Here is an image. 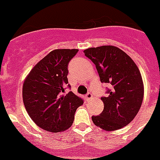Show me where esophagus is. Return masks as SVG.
<instances>
[{
    "label": "esophagus",
    "instance_id": "1",
    "mask_svg": "<svg viewBox=\"0 0 160 160\" xmlns=\"http://www.w3.org/2000/svg\"><path fill=\"white\" fill-rule=\"evenodd\" d=\"M86 100L88 101V100H91L92 98V93H87L86 95Z\"/></svg>",
    "mask_w": 160,
    "mask_h": 160
}]
</instances>
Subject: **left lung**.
Wrapping results in <instances>:
<instances>
[{
  "label": "left lung",
  "instance_id": "left-lung-1",
  "mask_svg": "<svg viewBox=\"0 0 160 160\" xmlns=\"http://www.w3.org/2000/svg\"><path fill=\"white\" fill-rule=\"evenodd\" d=\"M84 53L96 65L101 82L111 87L107 97L101 98L103 111L92 116V121L104 131L123 128L133 120L142 102L144 87L139 68L131 57L113 46L91 47Z\"/></svg>",
  "mask_w": 160,
  "mask_h": 160
}]
</instances>
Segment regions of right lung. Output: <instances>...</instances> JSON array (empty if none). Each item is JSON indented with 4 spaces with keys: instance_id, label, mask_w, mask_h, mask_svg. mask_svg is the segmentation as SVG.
Instances as JSON below:
<instances>
[{
    "instance_id": "add662e5",
    "label": "right lung",
    "mask_w": 160,
    "mask_h": 160,
    "mask_svg": "<svg viewBox=\"0 0 160 160\" xmlns=\"http://www.w3.org/2000/svg\"><path fill=\"white\" fill-rule=\"evenodd\" d=\"M78 49H56L32 68L24 80L23 101L32 120L45 131L60 132L70 127L83 100L72 92L64 95L68 85V64Z\"/></svg>"
}]
</instances>
